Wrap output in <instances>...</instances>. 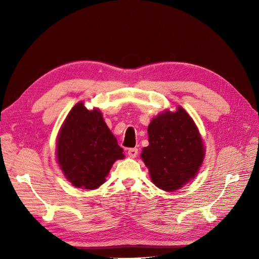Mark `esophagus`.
<instances>
[{
  "mask_svg": "<svg viewBox=\"0 0 259 259\" xmlns=\"http://www.w3.org/2000/svg\"><path fill=\"white\" fill-rule=\"evenodd\" d=\"M127 154H128L130 158H136L137 154H138V149L137 148H131V149H128Z\"/></svg>",
  "mask_w": 259,
  "mask_h": 259,
  "instance_id": "esophagus-1",
  "label": "esophagus"
}]
</instances>
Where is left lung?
Returning a JSON list of instances; mask_svg holds the SVG:
<instances>
[{"mask_svg": "<svg viewBox=\"0 0 259 259\" xmlns=\"http://www.w3.org/2000/svg\"><path fill=\"white\" fill-rule=\"evenodd\" d=\"M149 146L140 154L152 183L175 191L198 174L205 148L197 125L182 107L156 115L148 126Z\"/></svg>", "mask_w": 259, "mask_h": 259, "instance_id": "8db88e82", "label": "left lung"}]
</instances>
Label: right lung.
<instances>
[{
    "mask_svg": "<svg viewBox=\"0 0 259 259\" xmlns=\"http://www.w3.org/2000/svg\"><path fill=\"white\" fill-rule=\"evenodd\" d=\"M56 158L70 183L93 190L106 182L113 163L124 154L98 109L90 111L79 103L59 131Z\"/></svg>",
    "mask_w": 259,
    "mask_h": 259,
    "instance_id": "add662e5",
    "label": "right lung"
}]
</instances>
